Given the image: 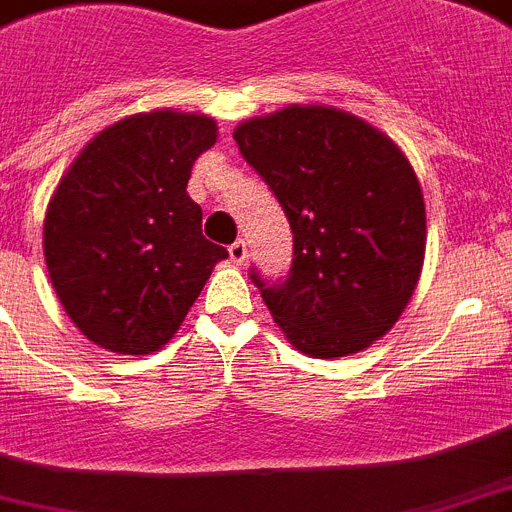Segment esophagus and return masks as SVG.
Returning <instances> with one entry per match:
<instances>
[{
    "label": "esophagus",
    "instance_id": "obj_1",
    "mask_svg": "<svg viewBox=\"0 0 512 512\" xmlns=\"http://www.w3.org/2000/svg\"><path fill=\"white\" fill-rule=\"evenodd\" d=\"M229 257H231V263L242 265L244 260H247V242H244V239H236V242L229 247Z\"/></svg>",
    "mask_w": 512,
    "mask_h": 512
}]
</instances>
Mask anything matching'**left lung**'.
I'll use <instances>...</instances> for the list:
<instances>
[{
	"instance_id": "1",
	"label": "left lung",
	"mask_w": 512,
	"mask_h": 512,
	"mask_svg": "<svg viewBox=\"0 0 512 512\" xmlns=\"http://www.w3.org/2000/svg\"><path fill=\"white\" fill-rule=\"evenodd\" d=\"M294 234L289 276L249 278L302 354H356L401 317L424 263L422 187L393 140L330 106H289L234 132Z\"/></svg>"
}]
</instances>
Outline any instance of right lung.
I'll return each mask as SVG.
<instances>
[{"instance_id": "right-lung-1", "label": "right lung", "mask_w": 512, "mask_h": 512, "mask_svg": "<svg viewBox=\"0 0 512 512\" xmlns=\"http://www.w3.org/2000/svg\"><path fill=\"white\" fill-rule=\"evenodd\" d=\"M213 143L203 114H135L93 137L59 182L46 268L64 312L101 349H161L229 257L205 239L203 208L187 195L192 163Z\"/></svg>"}]
</instances>
